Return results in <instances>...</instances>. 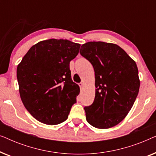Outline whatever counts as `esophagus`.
Masks as SVG:
<instances>
[{
	"mask_svg": "<svg viewBox=\"0 0 156 156\" xmlns=\"http://www.w3.org/2000/svg\"><path fill=\"white\" fill-rule=\"evenodd\" d=\"M84 83L83 82H81V83H80V84H79V86H80V89H82V88H83V87H84Z\"/></svg>",
	"mask_w": 156,
	"mask_h": 156,
	"instance_id": "34e87169",
	"label": "esophagus"
}]
</instances>
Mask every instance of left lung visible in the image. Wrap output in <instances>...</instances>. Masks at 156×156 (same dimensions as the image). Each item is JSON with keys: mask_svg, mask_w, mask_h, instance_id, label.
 <instances>
[{"mask_svg": "<svg viewBox=\"0 0 156 156\" xmlns=\"http://www.w3.org/2000/svg\"><path fill=\"white\" fill-rule=\"evenodd\" d=\"M80 54L90 62L95 72V98L85 106L86 119L97 129L119 124L131 110L140 87L137 65L116 44L89 42Z\"/></svg>", "mask_w": 156, "mask_h": 156, "instance_id": "1", "label": "left lung"}]
</instances>
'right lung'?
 Here are the masks:
<instances>
[{
	"mask_svg": "<svg viewBox=\"0 0 156 156\" xmlns=\"http://www.w3.org/2000/svg\"><path fill=\"white\" fill-rule=\"evenodd\" d=\"M80 44L63 39L40 41L31 47L17 67L19 92L25 107L44 124L68 118L80 89L72 80L69 62Z\"/></svg>",
	"mask_w": 156,
	"mask_h": 156,
	"instance_id": "add662e5",
	"label": "right lung"
}]
</instances>
